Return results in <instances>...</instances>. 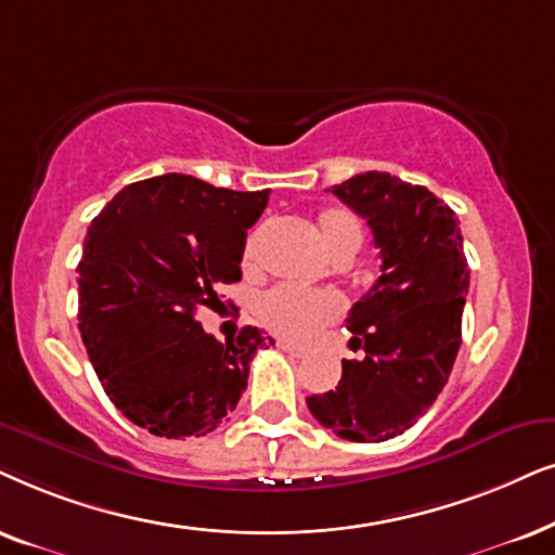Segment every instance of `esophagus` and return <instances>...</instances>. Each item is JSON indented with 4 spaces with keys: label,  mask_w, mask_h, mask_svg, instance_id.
Listing matches in <instances>:
<instances>
[{
    "label": "esophagus",
    "mask_w": 555,
    "mask_h": 555,
    "mask_svg": "<svg viewBox=\"0 0 555 555\" xmlns=\"http://www.w3.org/2000/svg\"><path fill=\"white\" fill-rule=\"evenodd\" d=\"M279 347H282L284 352L294 354V358H305V354H307L305 347H299V345H292V343H279Z\"/></svg>",
    "instance_id": "obj_1"
}]
</instances>
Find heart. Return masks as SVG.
Returning <instances> with one entry per match:
<instances>
[{"mask_svg":"<svg viewBox=\"0 0 555 555\" xmlns=\"http://www.w3.org/2000/svg\"><path fill=\"white\" fill-rule=\"evenodd\" d=\"M317 233H320L322 246L327 248L332 258L352 256L363 243V223L345 208H324L317 216ZM241 266L246 273H256L258 269V235L254 233L243 246ZM339 297L335 292L320 289L307 292L297 286L282 284L266 292L256 305V317L263 327L294 343H305L320 332V327L330 324L339 317Z\"/></svg>","mask_w":555,"mask_h":555,"instance_id":"obj_1","label":"heart"}]
</instances>
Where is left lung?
<instances>
[{
    "label": "left lung",
    "mask_w": 555,
    "mask_h": 555,
    "mask_svg": "<svg viewBox=\"0 0 555 555\" xmlns=\"http://www.w3.org/2000/svg\"><path fill=\"white\" fill-rule=\"evenodd\" d=\"M371 225L380 276L347 317L350 347L335 390L307 398L324 428L347 441H388L437 401L462 345L469 269L460 218L421 184L388 172L354 175L332 188Z\"/></svg>",
    "instance_id": "1"
}]
</instances>
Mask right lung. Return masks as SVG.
<instances>
[{
  "mask_svg": "<svg viewBox=\"0 0 555 555\" xmlns=\"http://www.w3.org/2000/svg\"><path fill=\"white\" fill-rule=\"evenodd\" d=\"M266 203L269 190L162 175L127 184L91 220L78 263L80 337L111 403L154 437L218 428L256 350L273 345L256 327L220 343L195 317L241 279L246 231Z\"/></svg>",
  "mask_w": 555,
  "mask_h": 555,
  "instance_id": "obj_1",
  "label": "right lung"
}]
</instances>
